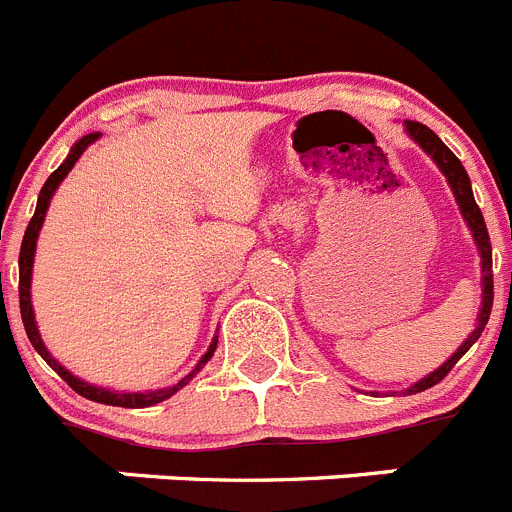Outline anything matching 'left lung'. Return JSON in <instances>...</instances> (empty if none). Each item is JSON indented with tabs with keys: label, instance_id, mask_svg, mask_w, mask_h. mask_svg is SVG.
I'll use <instances>...</instances> for the list:
<instances>
[{
	"label": "left lung",
	"instance_id": "obj_1",
	"mask_svg": "<svg viewBox=\"0 0 512 512\" xmlns=\"http://www.w3.org/2000/svg\"><path fill=\"white\" fill-rule=\"evenodd\" d=\"M405 133L410 135V138L418 143L420 148H423L428 156L436 161L438 169L443 171V176L449 179V187L451 192H454L456 202H459V210L461 215H464V220H467L469 230H472L474 235V243H477L479 248V259H482V307H479V315H477V325H474V330L469 333V338L464 343H461L459 348H456V354L451 356L446 364H441L433 374H428V377H423L420 382H415L413 387H408V395H415V392H423L428 390V387H433V384L441 382L446 374L454 369L456 361L461 359V356L467 354L469 348H472V343L477 341L479 336H482V330H485L487 320H490V310H492V297H495V292H492V246H490V233H487V225H485V217H482V212H479L477 202H474V194H472V182H469L467 171H464V166H461L459 158L454 156V153L449 151V146H443V140L438 138L436 133H433L431 128H425V125H420V122L415 120H405Z\"/></svg>",
	"mask_w": 512,
	"mask_h": 512
}]
</instances>
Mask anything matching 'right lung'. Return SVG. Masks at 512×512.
<instances>
[{"label":"right lung","mask_w":512,"mask_h":512,"mask_svg":"<svg viewBox=\"0 0 512 512\" xmlns=\"http://www.w3.org/2000/svg\"><path fill=\"white\" fill-rule=\"evenodd\" d=\"M97 138H99V133H89V135H84L81 140H76V146L71 148L69 158H66V161H63V164L58 166V169L53 171L51 176H48V182H45L43 189H40L38 207H35V215H33V220H30V225H27L25 238H22V246H20V312H22V323H25V333H27V338H30V343H33L35 351H38V354L43 356L45 361H48V366H51L53 372H56L58 377L63 379V382L69 384L71 390L79 392L81 397H87V400H94V402H102V405H115V408H151V405H156V402H164V400H169L171 395H176V392L182 390L184 384H187L189 379L194 377V374L200 372L202 366H205L207 361L212 359V354H215L217 338L210 343V348H207V354L200 359V364L194 366L187 377L179 379L174 387H164V390H156V392H115V390H107V387H94V384H89V382H84V379L74 377V374H71L66 366H61L56 359H53L51 351L45 348L43 338H40L38 323H35L33 300H30V279H33L35 246H38V233H40V228H43L45 210H48V205H51V197H53V192L58 189V184L66 179V174L74 169V164L81 158V153L87 151V148L92 146Z\"/></svg>","instance_id":"obj_1"}]
</instances>
